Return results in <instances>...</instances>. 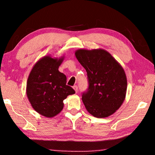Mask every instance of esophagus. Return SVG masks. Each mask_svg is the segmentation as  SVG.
Returning <instances> with one entry per match:
<instances>
[{
    "label": "esophagus",
    "instance_id": "34e87169",
    "mask_svg": "<svg viewBox=\"0 0 155 155\" xmlns=\"http://www.w3.org/2000/svg\"><path fill=\"white\" fill-rule=\"evenodd\" d=\"M73 89H74V90L75 92L77 93V91H78V87H77V85H74V87H73Z\"/></svg>",
    "mask_w": 155,
    "mask_h": 155
}]
</instances>
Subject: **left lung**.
<instances>
[{
	"label": "left lung",
	"instance_id": "obj_1",
	"mask_svg": "<svg viewBox=\"0 0 155 155\" xmlns=\"http://www.w3.org/2000/svg\"><path fill=\"white\" fill-rule=\"evenodd\" d=\"M75 56L88 77V91L82 96L87 111L98 118L114 114L127 94V79L122 66L102 48L78 49Z\"/></svg>",
	"mask_w": 155,
	"mask_h": 155
}]
</instances>
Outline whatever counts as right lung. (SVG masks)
<instances>
[{"label": "right lung", "instance_id": "obj_1", "mask_svg": "<svg viewBox=\"0 0 155 155\" xmlns=\"http://www.w3.org/2000/svg\"><path fill=\"white\" fill-rule=\"evenodd\" d=\"M64 56L50 54L39 59L28 75L26 93L31 106L39 114L53 117L62 111L64 100L75 93L66 85V77L59 71Z\"/></svg>", "mask_w": 155, "mask_h": 155}]
</instances>
